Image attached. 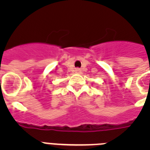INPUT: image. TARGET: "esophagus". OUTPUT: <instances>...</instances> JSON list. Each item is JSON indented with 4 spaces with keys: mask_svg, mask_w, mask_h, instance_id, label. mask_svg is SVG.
Instances as JSON below:
<instances>
[{
    "mask_svg": "<svg viewBox=\"0 0 150 150\" xmlns=\"http://www.w3.org/2000/svg\"><path fill=\"white\" fill-rule=\"evenodd\" d=\"M76 72H77V73H79V72H80V70H79V69H76Z\"/></svg>",
    "mask_w": 150,
    "mask_h": 150,
    "instance_id": "34e87169",
    "label": "esophagus"
}]
</instances>
